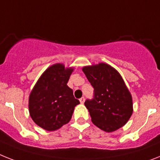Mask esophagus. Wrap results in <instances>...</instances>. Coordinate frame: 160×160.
<instances>
[{"instance_id": "esophagus-1", "label": "esophagus", "mask_w": 160, "mask_h": 160, "mask_svg": "<svg viewBox=\"0 0 160 160\" xmlns=\"http://www.w3.org/2000/svg\"><path fill=\"white\" fill-rule=\"evenodd\" d=\"M79 101H80V102H81L82 104H83L84 101H85V98H84V97H82V98L79 99Z\"/></svg>"}]
</instances>
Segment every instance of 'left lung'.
<instances>
[{
	"label": "left lung",
	"mask_w": 160,
	"mask_h": 160,
	"mask_svg": "<svg viewBox=\"0 0 160 160\" xmlns=\"http://www.w3.org/2000/svg\"><path fill=\"white\" fill-rule=\"evenodd\" d=\"M82 71L94 88L93 98L84 103L92 122L107 132L126 124L132 113V99L118 71L104 63Z\"/></svg>",
	"instance_id": "8db88e82"
}]
</instances>
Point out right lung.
<instances>
[{
    "label": "right lung",
    "mask_w": 160,
    "mask_h": 160,
    "mask_svg": "<svg viewBox=\"0 0 160 160\" xmlns=\"http://www.w3.org/2000/svg\"><path fill=\"white\" fill-rule=\"evenodd\" d=\"M73 68L61 64L51 66L43 72L29 96L32 119L42 128L55 131L68 123L74 107L80 104L67 86Z\"/></svg>",
    "instance_id": "obj_1"
}]
</instances>
